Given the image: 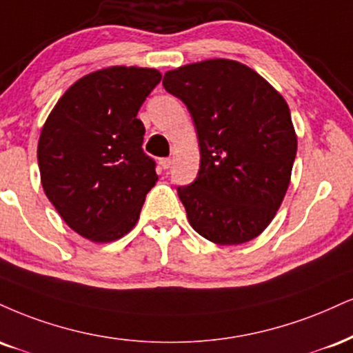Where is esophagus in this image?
Segmentation results:
<instances>
[{
	"label": "esophagus",
	"instance_id": "obj_1",
	"mask_svg": "<svg viewBox=\"0 0 353 353\" xmlns=\"http://www.w3.org/2000/svg\"><path fill=\"white\" fill-rule=\"evenodd\" d=\"M159 164H161V168H163V169H169V168H171L172 161H171V158H163L159 161Z\"/></svg>",
	"mask_w": 353,
	"mask_h": 353
}]
</instances>
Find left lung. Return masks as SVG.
Returning a JSON list of instances; mask_svg holds the SVG:
<instances>
[{
  "label": "left lung",
  "instance_id": "1",
  "mask_svg": "<svg viewBox=\"0 0 353 353\" xmlns=\"http://www.w3.org/2000/svg\"><path fill=\"white\" fill-rule=\"evenodd\" d=\"M163 85L184 101L199 138L197 179L177 188L190 227L217 245L256 239L281 205L298 151L286 100L230 59L169 70Z\"/></svg>",
  "mask_w": 353,
  "mask_h": 353
}]
</instances>
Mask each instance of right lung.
<instances>
[{
    "instance_id": "obj_1",
    "label": "right lung",
    "mask_w": 353,
    "mask_h": 353,
    "mask_svg": "<svg viewBox=\"0 0 353 353\" xmlns=\"http://www.w3.org/2000/svg\"><path fill=\"white\" fill-rule=\"evenodd\" d=\"M161 72L114 65L79 79L59 99L37 144L42 189L74 232L95 243L126 235L158 182L136 118Z\"/></svg>"
}]
</instances>
